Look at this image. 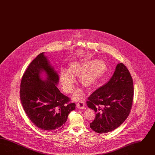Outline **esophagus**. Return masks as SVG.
<instances>
[{
    "mask_svg": "<svg viewBox=\"0 0 155 155\" xmlns=\"http://www.w3.org/2000/svg\"><path fill=\"white\" fill-rule=\"evenodd\" d=\"M77 108L81 109H84V107H85V103L84 102V101H79L77 104Z\"/></svg>",
    "mask_w": 155,
    "mask_h": 155,
    "instance_id": "34e87169",
    "label": "esophagus"
}]
</instances>
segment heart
<instances>
[{"mask_svg":"<svg viewBox=\"0 0 155 155\" xmlns=\"http://www.w3.org/2000/svg\"><path fill=\"white\" fill-rule=\"evenodd\" d=\"M107 71L106 63L101 60L89 61L84 63H72L69 70L63 68L60 71V81L63 91L67 94L71 93L74 89L75 78L73 74L80 76L81 84L86 87L95 85ZM82 96L81 90H77L74 95L76 99Z\"/></svg>","mask_w":155,"mask_h":155,"instance_id":"heart-1","label":"heart"}]
</instances>
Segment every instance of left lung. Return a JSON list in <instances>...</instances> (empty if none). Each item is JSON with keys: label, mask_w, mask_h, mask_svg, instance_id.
<instances>
[{"label": "left lung", "mask_w": 155, "mask_h": 155, "mask_svg": "<svg viewBox=\"0 0 155 155\" xmlns=\"http://www.w3.org/2000/svg\"><path fill=\"white\" fill-rule=\"evenodd\" d=\"M134 97L133 78L125 65L116 67L110 80L88 97L87 104L96 113L91 128L99 134L118 128L128 117Z\"/></svg>", "instance_id": "8db88e82"}]
</instances>
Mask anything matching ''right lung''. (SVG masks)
<instances>
[{"mask_svg":"<svg viewBox=\"0 0 155 155\" xmlns=\"http://www.w3.org/2000/svg\"><path fill=\"white\" fill-rule=\"evenodd\" d=\"M44 72L45 80L41 77ZM59 80L43 52L32 61L21 81L20 100L25 113L36 127L49 133L63 128L69 113L75 109V104L68 103L70 98L56 86Z\"/></svg>","mask_w":155,"mask_h":155,"instance_id":"1","label":"right lung"}]
</instances>
